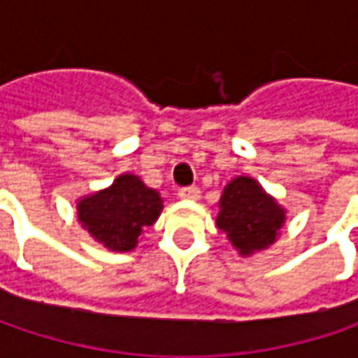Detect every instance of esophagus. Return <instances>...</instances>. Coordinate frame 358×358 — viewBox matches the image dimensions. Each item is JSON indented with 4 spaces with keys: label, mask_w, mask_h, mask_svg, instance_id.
<instances>
[{
    "label": "esophagus",
    "mask_w": 358,
    "mask_h": 358,
    "mask_svg": "<svg viewBox=\"0 0 358 358\" xmlns=\"http://www.w3.org/2000/svg\"><path fill=\"white\" fill-rule=\"evenodd\" d=\"M199 195H201L199 187H195V185L181 187V189H179V197H181V199L195 201V199H199Z\"/></svg>",
    "instance_id": "obj_1"
}]
</instances>
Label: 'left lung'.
I'll return each mask as SVG.
<instances>
[{
    "mask_svg": "<svg viewBox=\"0 0 358 358\" xmlns=\"http://www.w3.org/2000/svg\"><path fill=\"white\" fill-rule=\"evenodd\" d=\"M219 207L217 225L227 233L241 255L267 249L285 223V211L251 177L233 179L225 187Z\"/></svg>",
    "mask_w": 358,
    "mask_h": 358,
    "instance_id": "8db88e82",
    "label": "left lung"
}]
</instances>
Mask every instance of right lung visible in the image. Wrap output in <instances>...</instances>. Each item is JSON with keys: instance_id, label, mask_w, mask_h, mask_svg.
<instances>
[{"instance_id": "add662e5", "label": "right lung", "mask_w": 358, "mask_h": 358, "mask_svg": "<svg viewBox=\"0 0 358 358\" xmlns=\"http://www.w3.org/2000/svg\"><path fill=\"white\" fill-rule=\"evenodd\" d=\"M163 209L157 191L135 175H121L115 183L79 201L77 217L83 227L111 251H131L143 227L155 223Z\"/></svg>"}]
</instances>
